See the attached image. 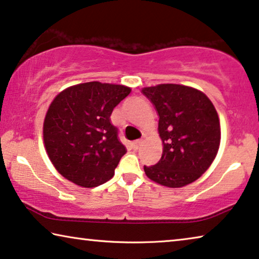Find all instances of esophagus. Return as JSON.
Instances as JSON below:
<instances>
[{"mask_svg": "<svg viewBox=\"0 0 259 259\" xmlns=\"http://www.w3.org/2000/svg\"><path fill=\"white\" fill-rule=\"evenodd\" d=\"M143 144H144V141H143V140H137V141H135L133 143V148L135 150H138V149L142 148Z\"/></svg>", "mask_w": 259, "mask_h": 259, "instance_id": "esophagus-1", "label": "esophagus"}]
</instances>
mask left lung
<instances>
[{
    "label": "left lung",
    "instance_id": "8db88e82",
    "mask_svg": "<svg viewBox=\"0 0 259 259\" xmlns=\"http://www.w3.org/2000/svg\"><path fill=\"white\" fill-rule=\"evenodd\" d=\"M142 93L159 115L158 133L163 154L153 166H144L148 178L166 187L186 186L210 166L221 141L219 115L206 94L176 83L145 87Z\"/></svg>",
    "mask_w": 259,
    "mask_h": 259
}]
</instances>
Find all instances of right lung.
<instances>
[{"instance_id": "1", "label": "right lung", "mask_w": 259, "mask_h": 259, "mask_svg": "<svg viewBox=\"0 0 259 259\" xmlns=\"http://www.w3.org/2000/svg\"><path fill=\"white\" fill-rule=\"evenodd\" d=\"M123 84L79 83L58 94L44 119L48 156L64 178L81 187H96L113 178L125 154L113 109L130 94Z\"/></svg>"}]
</instances>
